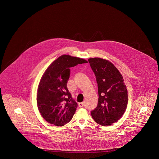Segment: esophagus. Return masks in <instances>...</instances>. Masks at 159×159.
<instances>
[{"label": "esophagus", "instance_id": "1", "mask_svg": "<svg viewBox=\"0 0 159 159\" xmlns=\"http://www.w3.org/2000/svg\"><path fill=\"white\" fill-rule=\"evenodd\" d=\"M83 105H84V102H80V103H79V107H80V108H82L83 107Z\"/></svg>", "mask_w": 159, "mask_h": 159}]
</instances>
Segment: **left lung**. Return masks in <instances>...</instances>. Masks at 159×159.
Wrapping results in <instances>:
<instances>
[{"instance_id":"left-lung-1","label":"left lung","mask_w":159,"mask_h":159,"mask_svg":"<svg viewBox=\"0 0 159 159\" xmlns=\"http://www.w3.org/2000/svg\"><path fill=\"white\" fill-rule=\"evenodd\" d=\"M98 83L99 99L91 115L98 124L109 125L120 119L128 103V92L120 72L114 65L101 58L88 60Z\"/></svg>"}]
</instances>
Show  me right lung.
<instances>
[{"mask_svg": "<svg viewBox=\"0 0 159 159\" xmlns=\"http://www.w3.org/2000/svg\"><path fill=\"white\" fill-rule=\"evenodd\" d=\"M86 63L83 58L63 55L45 71L38 86L37 101L40 114L48 122L61 127L72 119L77 103L67 89L70 68Z\"/></svg>", "mask_w": 159, "mask_h": 159, "instance_id": "obj_1", "label": "right lung"}]
</instances>
